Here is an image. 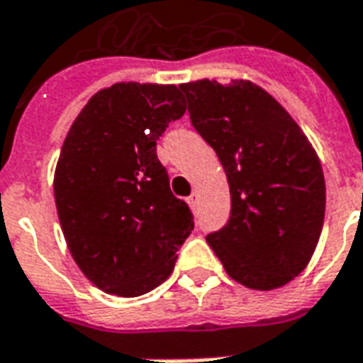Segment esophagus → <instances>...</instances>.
Wrapping results in <instances>:
<instances>
[{"mask_svg": "<svg viewBox=\"0 0 363 363\" xmlns=\"http://www.w3.org/2000/svg\"><path fill=\"white\" fill-rule=\"evenodd\" d=\"M189 203L192 206V208H196V206H198V192H192V194L189 196Z\"/></svg>", "mask_w": 363, "mask_h": 363, "instance_id": "34e87169", "label": "esophagus"}]
</instances>
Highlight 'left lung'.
<instances>
[{
  "label": "left lung",
  "instance_id": "1",
  "mask_svg": "<svg viewBox=\"0 0 363 363\" xmlns=\"http://www.w3.org/2000/svg\"><path fill=\"white\" fill-rule=\"evenodd\" d=\"M192 125L227 173L230 219L208 244L254 291L291 283L310 264L325 219L318 152L277 99L252 80L181 84Z\"/></svg>",
  "mask_w": 363,
  "mask_h": 363
}]
</instances>
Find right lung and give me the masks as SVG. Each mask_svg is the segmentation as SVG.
<instances>
[{
	"instance_id": "right-lung-1",
	"label": "right lung",
	"mask_w": 363,
	"mask_h": 363,
	"mask_svg": "<svg viewBox=\"0 0 363 363\" xmlns=\"http://www.w3.org/2000/svg\"><path fill=\"white\" fill-rule=\"evenodd\" d=\"M184 111L179 86L117 82L94 94L67 133L53 174L59 223L74 264L107 294L160 286L194 227L155 154Z\"/></svg>"
}]
</instances>
